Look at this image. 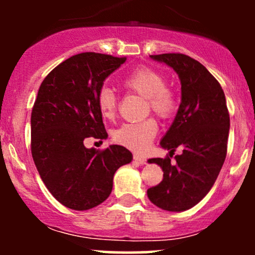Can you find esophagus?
Wrapping results in <instances>:
<instances>
[{
  "instance_id": "esophagus-1",
  "label": "esophagus",
  "mask_w": 255,
  "mask_h": 255,
  "mask_svg": "<svg viewBox=\"0 0 255 255\" xmlns=\"http://www.w3.org/2000/svg\"><path fill=\"white\" fill-rule=\"evenodd\" d=\"M133 158H134V160H135V162L140 163V164H146V158L145 157L140 156V154H134Z\"/></svg>"
}]
</instances>
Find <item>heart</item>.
I'll list each match as a JSON object with an SVG mask.
<instances>
[{"instance_id": "heart-1", "label": "heart", "mask_w": 255, "mask_h": 255, "mask_svg": "<svg viewBox=\"0 0 255 255\" xmlns=\"http://www.w3.org/2000/svg\"><path fill=\"white\" fill-rule=\"evenodd\" d=\"M124 85L130 92L146 98L147 111H152L158 118L168 119L176 108L174 92L165 86L164 75L154 69L142 67L131 72L125 79ZM97 104L104 118L113 120L119 108V97L109 86H103L98 92ZM158 130L153 119H146L135 124H125L114 131L113 137L116 144L135 152L147 150Z\"/></svg>"}]
</instances>
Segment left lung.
<instances>
[{
	"label": "left lung",
	"instance_id": "8db88e82",
	"mask_svg": "<svg viewBox=\"0 0 255 255\" xmlns=\"http://www.w3.org/2000/svg\"><path fill=\"white\" fill-rule=\"evenodd\" d=\"M177 73L181 81V104L160 146L171 159L152 158L162 168L163 181L147 189V197L159 209L181 212L192 209L217 180L227 156L230 118L222 86L194 58L183 54L151 55Z\"/></svg>",
	"mask_w": 255,
	"mask_h": 255
}]
</instances>
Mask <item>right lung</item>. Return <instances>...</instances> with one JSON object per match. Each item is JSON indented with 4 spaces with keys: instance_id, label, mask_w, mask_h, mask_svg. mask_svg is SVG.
Segmentation results:
<instances>
[{
    "instance_id": "right-lung-1",
    "label": "right lung",
    "mask_w": 255,
    "mask_h": 255,
    "mask_svg": "<svg viewBox=\"0 0 255 255\" xmlns=\"http://www.w3.org/2000/svg\"><path fill=\"white\" fill-rule=\"evenodd\" d=\"M126 62L97 52L67 58L44 79L31 114V152L44 184L66 207L85 211L113 191L114 175L133 159L124 146L85 147L108 137L97 104L104 80Z\"/></svg>"
}]
</instances>
